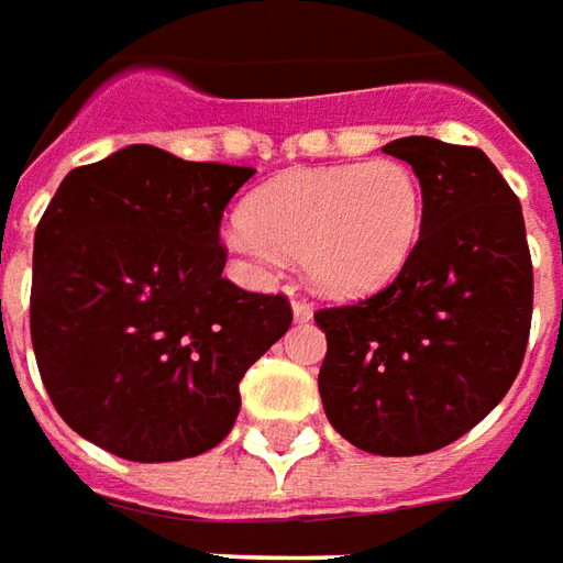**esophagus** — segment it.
Listing matches in <instances>:
<instances>
[{"label":"esophagus","mask_w":563,"mask_h":563,"mask_svg":"<svg viewBox=\"0 0 563 563\" xmlns=\"http://www.w3.org/2000/svg\"><path fill=\"white\" fill-rule=\"evenodd\" d=\"M294 318H297V321H309V318H312V302L306 300V297H297V300H294Z\"/></svg>","instance_id":"obj_1"}]
</instances>
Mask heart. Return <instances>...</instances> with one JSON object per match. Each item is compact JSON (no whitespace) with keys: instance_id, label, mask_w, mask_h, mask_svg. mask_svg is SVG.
<instances>
[{"instance_id":"1","label":"heart","mask_w":563,"mask_h":563,"mask_svg":"<svg viewBox=\"0 0 563 563\" xmlns=\"http://www.w3.org/2000/svg\"><path fill=\"white\" fill-rule=\"evenodd\" d=\"M424 190L397 157L306 166L257 187L224 230L227 249L257 269L302 257L314 285L361 297L390 285L416 254Z\"/></svg>"}]
</instances>
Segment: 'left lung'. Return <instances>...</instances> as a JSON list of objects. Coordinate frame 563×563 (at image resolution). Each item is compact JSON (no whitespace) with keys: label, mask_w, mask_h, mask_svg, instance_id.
<instances>
[{"label":"left lung","mask_w":563,"mask_h":563,"mask_svg":"<svg viewBox=\"0 0 563 563\" xmlns=\"http://www.w3.org/2000/svg\"><path fill=\"white\" fill-rule=\"evenodd\" d=\"M424 224L402 273L352 306L318 309V390L330 424L369 454L449 445L504 400L530 336L533 266L521 202L479 147L406 135Z\"/></svg>","instance_id":"obj_1"}]
</instances>
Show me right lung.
Wrapping results in <instances>:
<instances>
[{
	"instance_id": "1",
	"label": "right lung",
	"mask_w": 563,
	"mask_h": 563,
	"mask_svg": "<svg viewBox=\"0 0 563 563\" xmlns=\"http://www.w3.org/2000/svg\"><path fill=\"white\" fill-rule=\"evenodd\" d=\"M251 175L130 145L63 178L35 230L30 333L84 440L161 464L230 433L245 369L294 321L285 294L221 275V218Z\"/></svg>"
}]
</instances>
